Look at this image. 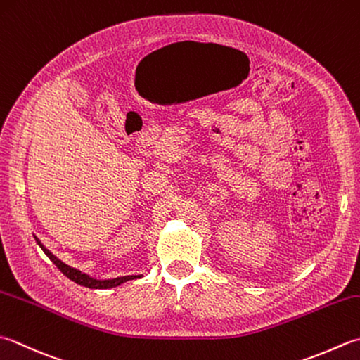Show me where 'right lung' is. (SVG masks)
<instances>
[{
    "mask_svg": "<svg viewBox=\"0 0 360 360\" xmlns=\"http://www.w3.org/2000/svg\"><path fill=\"white\" fill-rule=\"evenodd\" d=\"M37 243L40 245L39 240H37ZM40 246H41V250L45 251V255L53 260L54 265L58 266V269H59L63 274H65L67 278H70L72 281H75L76 284L84 285V287H89V288H110V287H117V285H120L122 283H126V281H129V279L140 278V276H123V278H115V279H108V281H98V279H94V278L87 276V274L81 273L79 270L72 269V266H68L67 264L60 262V260H59L58 257H56V256H53L51 252H49L44 245H40Z\"/></svg>",
    "mask_w": 360,
    "mask_h": 360,
    "instance_id": "1",
    "label": "right lung"
}]
</instances>
